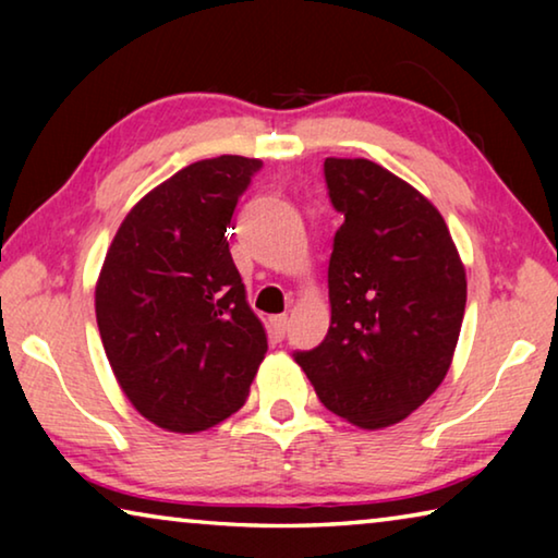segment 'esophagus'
Listing matches in <instances>:
<instances>
[{"instance_id": "obj_1", "label": "esophagus", "mask_w": 558, "mask_h": 558, "mask_svg": "<svg viewBox=\"0 0 558 558\" xmlns=\"http://www.w3.org/2000/svg\"><path fill=\"white\" fill-rule=\"evenodd\" d=\"M270 329H272V335H276L278 339L286 337V332H288V317H286V315L272 317V319H270Z\"/></svg>"}]
</instances>
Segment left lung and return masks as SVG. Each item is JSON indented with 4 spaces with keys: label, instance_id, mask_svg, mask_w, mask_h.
Instances as JSON below:
<instances>
[{
    "label": "left lung",
    "instance_id": "obj_1",
    "mask_svg": "<svg viewBox=\"0 0 558 558\" xmlns=\"http://www.w3.org/2000/svg\"><path fill=\"white\" fill-rule=\"evenodd\" d=\"M344 216L329 258V332L295 362L325 409L356 428L403 421L438 389L456 354L468 278L440 211L389 169L327 157Z\"/></svg>",
    "mask_w": 558,
    "mask_h": 558
}]
</instances>
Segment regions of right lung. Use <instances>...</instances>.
Wrapping results in <instances>:
<instances>
[{
	"label": "right lung",
	"instance_id": "right-lung-1",
	"mask_svg": "<svg viewBox=\"0 0 558 558\" xmlns=\"http://www.w3.org/2000/svg\"><path fill=\"white\" fill-rule=\"evenodd\" d=\"M260 159L179 169L132 206L102 260L96 317L122 393L169 433L229 418L268 352L226 229Z\"/></svg>",
	"mask_w": 558,
	"mask_h": 558
}]
</instances>
